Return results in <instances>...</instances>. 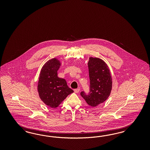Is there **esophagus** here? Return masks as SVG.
Masks as SVG:
<instances>
[{"instance_id": "34e87169", "label": "esophagus", "mask_w": 150, "mask_h": 150, "mask_svg": "<svg viewBox=\"0 0 150 150\" xmlns=\"http://www.w3.org/2000/svg\"><path fill=\"white\" fill-rule=\"evenodd\" d=\"M80 90V88H76V89H74V92H75V93H78V92H79Z\"/></svg>"}]
</instances>
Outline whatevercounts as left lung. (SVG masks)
I'll return each mask as SVG.
<instances>
[{
  "mask_svg": "<svg viewBox=\"0 0 150 150\" xmlns=\"http://www.w3.org/2000/svg\"><path fill=\"white\" fill-rule=\"evenodd\" d=\"M90 90L86 93L82 91L80 95L91 107L104 102L110 93L112 81L109 69L105 62L99 58H90L88 62Z\"/></svg>",
  "mask_w": 150,
  "mask_h": 150,
  "instance_id": "left-lung-1",
  "label": "left lung"
}]
</instances>
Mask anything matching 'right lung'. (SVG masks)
<instances>
[{"label":"right lung","instance_id":"add662e5","mask_svg":"<svg viewBox=\"0 0 150 150\" xmlns=\"http://www.w3.org/2000/svg\"><path fill=\"white\" fill-rule=\"evenodd\" d=\"M60 62L55 58L48 60L41 69L38 91L45 105L54 108L74 91L69 87L65 79L58 77Z\"/></svg>","mask_w":150,"mask_h":150}]
</instances>
